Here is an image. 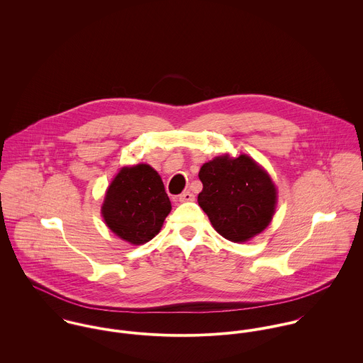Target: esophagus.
<instances>
[{"mask_svg":"<svg viewBox=\"0 0 363 363\" xmlns=\"http://www.w3.org/2000/svg\"><path fill=\"white\" fill-rule=\"evenodd\" d=\"M193 200H194V194L191 191H184L183 194L179 196L180 203H189V201H193Z\"/></svg>","mask_w":363,"mask_h":363,"instance_id":"34e87169","label":"esophagus"}]
</instances>
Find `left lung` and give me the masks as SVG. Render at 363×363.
<instances>
[{
  "mask_svg": "<svg viewBox=\"0 0 363 363\" xmlns=\"http://www.w3.org/2000/svg\"><path fill=\"white\" fill-rule=\"evenodd\" d=\"M199 206L225 239L242 243L261 233L272 219L277 189L250 156H218L200 169Z\"/></svg>",
  "mask_w": 363,
  "mask_h": 363,
  "instance_id": "1",
  "label": "left lung"
}]
</instances>
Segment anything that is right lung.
<instances>
[{
    "label": "right lung",
    "mask_w": 363,
    "mask_h": 363,
    "mask_svg": "<svg viewBox=\"0 0 363 363\" xmlns=\"http://www.w3.org/2000/svg\"><path fill=\"white\" fill-rule=\"evenodd\" d=\"M172 209L155 169L140 163L123 167L110 183L102 215L108 229L131 245H144L159 233Z\"/></svg>",
    "instance_id": "add662e5"
}]
</instances>
